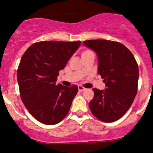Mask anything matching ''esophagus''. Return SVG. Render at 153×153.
I'll return each instance as SVG.
<instances>
[{
	"mask_svg": "<svg viewBox=\"0 0 153 153\" xmlns=\"http://www.w3.org/2000/svg\"><path fill=\"white\" fill-rule=\"evenodd\" d=\"M78 89H79V91H84L86 90L85 88H84V87H82V86H81V85L78 86Z\"/></svg>",
	"mask_w": 153,
	"mask_h": 153,
	"instance_id": "obj_1",
	"label": "esophagus"
}]
</instances>
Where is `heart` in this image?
Wrapping results in <instances>:
<instances>
[{
    "mask_svg": "<svg viewBox=\"0 0 153 153\" xmlns=\"http://www.w3.org/2000/svg\"><path fill=\"white\" fill-rule=\"evenodd\" d=\"M90 52H91V51H89V50H84V51H83L82 52V57L83 56L87 54V53H90Z\"/></svg>",
    "mask_w": 153,
    "mask_h": 153,
    "instance_id": "1",
    "label": "heart"
}]
</instances>
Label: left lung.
<instances>
[{"instance_id":"obj_1","label":"left lung","mask_w":153,"mask_h":153,"mask_svg":"<svg viewBox=\"0 0 153 153\" xmlns=\"http://www.w3.org/2000/svg\"><path fill=\"white\" fill-rule=\"evenodd\" d=\"M96 52L98 74L104 79V90L92 89L89 103L92 114L104 123L120 119L130 109L137 94L139 69L133 54L116 41L97 39L83 42Z\"/></svg>"}]
</instances>
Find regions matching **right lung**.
I'll list each match as a JSON object with an SVG mask.
<instances>
[{"mask_svg": "<svg viewBox=\"0 0 153 153\" xmlns=\"http://www.w3.org/2000/svg\"><path fill=\"white\" fill-rule=\"evenodd\" d=\"M80 41H40L23 53L17 71L21 98L32 116L45 125H56L67 115L78 87L57 85L59 71L65 67Z\"/></svg>", "mask_w": 153, "mask_h": 153, "instance_id": "1", "label": "right lung"}]
</instances>
